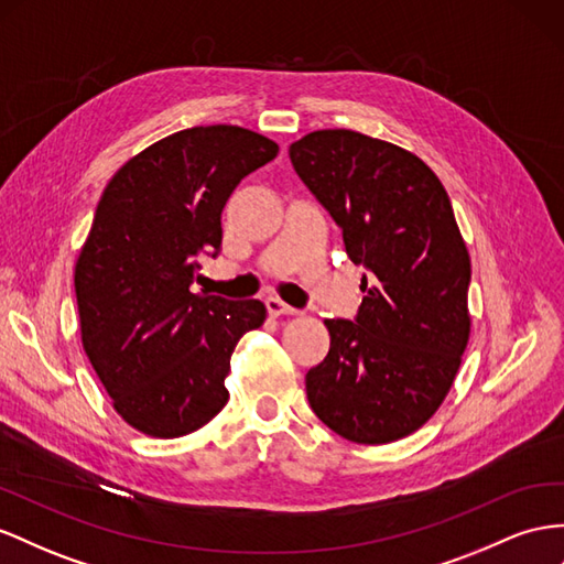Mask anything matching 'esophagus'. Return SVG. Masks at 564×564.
Segmentation results:
<instances>
[{
	"label": "esophagus",
	"mask_w": 564,
	"mask_h": 564,
	"mask_svg": "<svg viewBox=\"0 0 564 564\" xmlns=\"http://www.w3.org/2000/svg\"><path fill=\"white\" fill-rule=\"evenodd\" d=\"M265 308H268V313L270 315H296L299 311L296 308H292V306H286V303H282L280 299H275V296H268L265 299Z\"/></svg>",
	"instance_id": "obj_1"
}]
</instances>
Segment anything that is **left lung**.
Instances as JSON below:
<instances>
[{
	"instance_id": "8db88e82",
	"label": "left lung",
	"mask_w": 564,
	"mask_h": 564,
	"mask_svg": "<svg viewBox=\"0 0 564 564\" xmlns=\"http://www.w3.org/2000/svg\"><path fill=\"white\" fill-rule=\"evenodd\" d=\"M289 159L368 270L358 315L325 319L308 403L339 436L389 444L444 403L469 339L471 265L451 199L415 154L354 130L311 132Z\"/></svg>"
}]
</instances>
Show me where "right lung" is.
I'll list each match as a JSON object with an SVG mask.
<instances>
[{
    "label": "right lung",
    "instance_id": "1",
    "mask_svg": "<svg viewBox=\"0 0 564 564\" xmlns=\"http://www.w3.org/2000/svg\"><path fill=\"white\" fill-rule=\"evenodd\" d=\"M278 151L237 126L189 128L147 147L106 185L75 263V299L85 354L130 427L185 436L230 399L235 346L268 311L192 284L199 258L220 251L230 194Z\"/></svg>",
    "mask_w": 564,
    "mask_h": 564
}]
</instances>
